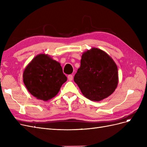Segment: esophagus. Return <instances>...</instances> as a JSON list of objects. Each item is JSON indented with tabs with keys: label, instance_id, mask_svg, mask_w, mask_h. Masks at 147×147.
Returning a JSON list of instances; mask_svg holds the SVG:
<instances>
[{
	"label": "esophagus",
	"instance_id": "obj_1",
	"mask_svg": "<svg viewBox=\"0 0 147 147\" xmlns=\"http://www.w3.org/2000/svg\"><path fill=\"white\" fill-rule=\"evenodd\" d=\"M67 78H68V80H69V81H72V80H73V75H69Z\"/></svg>",
	"mask_w": 147,
	"mask_h": 147
}]
</instances>
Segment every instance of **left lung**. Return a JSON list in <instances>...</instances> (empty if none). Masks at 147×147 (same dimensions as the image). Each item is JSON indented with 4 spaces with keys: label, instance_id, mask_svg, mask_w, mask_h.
I'll list each match as a JSON object with an SVG mask.
<instances>
[{
    "label": "left lung",
    "instance_id": "left-lung-1",
    "mask_svg": "<svg viewBox=\"0 0 147 147\" xmlns=\"http://www.w3.org/2000/svg\"><path fill=\"white\" fill-rule=\"evenodd\" d=\"M80 63L74 82L87 99L99 102L116 90L118 83V67L107 53L97 48H92L83 53Z\"/></svg>",
    "mask_w": 147,
    "mask_h": 147
}]
</instances>
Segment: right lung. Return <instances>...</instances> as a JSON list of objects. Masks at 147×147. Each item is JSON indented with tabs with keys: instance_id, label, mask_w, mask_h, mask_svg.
Masks as SVG:
<instances>
[{
	"instance_id": "obj_1",
	"label": "right lung",
	"mask_w": 147,
	"mask_h": 147,
	"mask_svg": "<svg viewBox=\"0 0 147 147\" xmlns=\"http://www.w3.org/2000/svg\"><path fill=\"white\" fill-rule=\"evenodd\" d=\"M23 78L28 91L43 101L56 96L67 81L60 63L45 54L38 55L30 62L24 70Z\"/></svg>"
}]
</instances>
